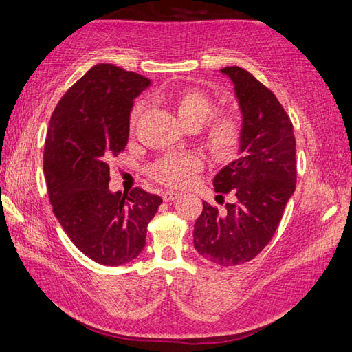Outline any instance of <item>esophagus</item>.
<instances>
[{
  "label": "esophagus",
  "mask_w": 352,
  "mask_h": 352,
  "mask_svg": "<svg viewBox=\"0 0 352 352\" xmlns=\"http://www.w3.org/2000/svg\"><path fill=\"white\" fill-rule=\"evenodd\" d=\"M176 198H179V193L171 192V190H168V192H165V193L162 195V199L165 201V203H170V201H175Z\"/></svg>",
  "instance_id": "1"
}]
</instances>
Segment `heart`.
Listing matches in <instances>:
<instances>
[{
    "mask_svg": "<svg viewBox=\"0 0 352 352\" xmlns=\"http://www.w3.org/2000/svg\"><path fill=\"white\" fill-rule=\"evenodd\" d=\"M181 123L186 128H199L205 120H210L203 126L201 140L212 157L226 162L235 157L243 140V120L239 112L232 109H223L214 112V102L210 96L198 89H179L168 96ZM140 104L132 109L129 124L134 129ZM203 166V160L195 153H171L162 157L148 168V176L155 182L166 187L181 188L188 186Z\"/></svg>",
    "mask_w": 352,
    "mask_h": 352,
    "instance_id": "obj_1",
    "label": "heart"
}]
</instances>
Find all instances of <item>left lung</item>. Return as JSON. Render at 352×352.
<instances>
[{"instance_id":"1","label":"left lung","mask_w":352,"mask_h":352,"mask_svg":"<svg viewBox=\"0 0 352 352\" xmlns=\"http://www.w3.org/2000/svg\"><path fill=\"white\" fill-rule=\"evenodd\" d=\"M235 85L243 115L240 157L214 177L217 193H232L224 210L203 203L193 245L206 261L235 267L261 252L278 229L296 187V140L285 109L240 67L221 68Z\"/></svg>"}]
</instances>
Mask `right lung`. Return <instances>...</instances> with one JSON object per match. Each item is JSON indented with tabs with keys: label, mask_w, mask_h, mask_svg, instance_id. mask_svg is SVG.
Returning a JSON list of instances; mask_svg holds the SVG:
<instances>
[{
	"label": "right lung",
	"mask_w": 352,
	"mask_h": 352,
	"mask_svg": "<svg viewBox=\"0 0 352 352\" xmlns=\"http://www.w3.org/2000/svg\"><path fill=\"white\" fill-rule=\"evenodd\" d=\"M151 80L98 63L57 102L45 140L43 171L60 226L96 263L118 267L140 254L162 198L135 187L109 190V165L124 151L135 98Z\"/></svg>",
	"instance_id": "1"
}]
</instances>
